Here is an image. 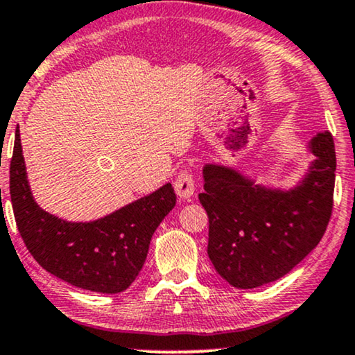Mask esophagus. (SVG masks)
Masks as SVG:
<instances>
[{
    "mask_svg": "<svg viewBox=\"0 0 355 355\" xmlns=\"http://www.w3.org/2000/svg\"><path fill=\"white\" fill-rule=\"evenodd\" d=\"M173 188L180 200H190L193 193H195V178H193L190 170H183V172L178 173V177L173 182Z\"/></svg>",
    "mask_w": 355,
    "mask_h": 355,
    "instance_id": "obj_1",
    "label": "esophagus"
}]
</instances>
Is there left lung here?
<instances>
[{
	"mask_svg": "<svg viewBox=\"0 0 355 355\" xmlns=\"http://www.w3.org/2000/svg\"><path fill=\"white\" fill-rule=\"evenodd\" d=\"M309 149L315 160L289 191L257 185L224 165L202 168L200 202L209 217L207 254L230 286L253 289L281 279L324 235L336 177L331 133L316 135Z\"/></svg>",
	"mask_w": 355,
	"mask_h": 355,
	"instance_id": "left-lung-1",
	"label": "left lung"
}]
</instances>
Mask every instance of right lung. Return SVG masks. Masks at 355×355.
I'll list each match as a JSON object with an SVG mask.
<instances>
[{"mask_svg": "<svg viewBox=\"0 0 355 355\" xmlns=\"http://www.w3.org/2000/svg\"><path fill=\"white\" fill-rule=\"evenodd\" d=\"M9 193L19 234L35 261L68 284L101 294L128 289L146 261L153 234L177 201L167 183L102 219H60L32 196L19 135L9 167Z\"/></svg>", "mask_w": 355, "mask_h": 355, "instance_id": "add662e5", "label": "right lung"}]
</instances>
